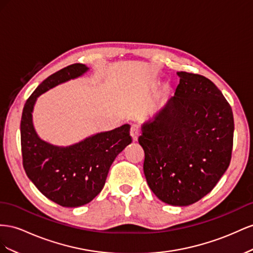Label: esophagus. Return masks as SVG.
Masks as SVG:
<instances>
[{"label": "esophagus", "mask_w": 253, "mask_h": 253, "mask_svg": "<svg viewBox=\"0 0 253 253\" xmlns=\"http://www.w3.org/2000/svg\"><path fill=\"white\" fill-rule=\"evenodd\" d=\"M130 134L133 141L138 140V136L140 134V126L138 124H132L130 128Z\"/></svg>", "instance_id": "1"}]
</instances>
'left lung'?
Wrapping results in <instances>:
<instances>
[{
  "label": "left lung",
  "instance_id": "1",
  "mask_svg": "<svg viewBox=\"0 0 253 253\" xmlns=\"http://www.w3.org/2000/svg\"><path fill=\"white\" fill-rule=\"evenodd\" d=\"M179 84L153 121L142 127L143 169L156 196L171 206L197 203L227 170L233 148L230 104L207 77L178 72Z\"/></svg>",
  "mask_w": 253,
  "mask_h": 253
}]
</instances>
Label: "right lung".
<instances>
[{
  "label": "right lung",
  "mask_w": 253,
  "mask_h": 253,
  "mask_svg": "<svg viewBox=\"0 0 253 253\" xmlns=\"http://www.w3.org/2000/svg\"><path fill=\"white\" fill-rule=\"evenodd\" d=\"M86 70L84 64L74 63L48 76L27 98L21 118V150L27 177L46 198L67 208L94 199L103 190L114 159L132 142L128 124L69 147L50 145L36 133L32 112L37 97Z\"/></svg>",
  "instance_id": "obj_1"
}]
</instances>
